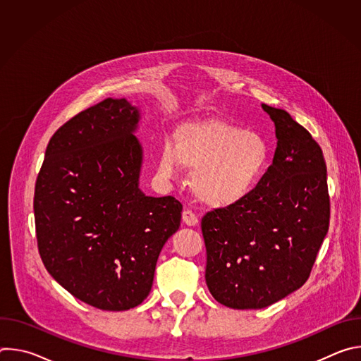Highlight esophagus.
Wrapping results in <instances>:
<instances>
[{"label":"esophagus","instance_id":"obj_1","mask_svg":"<svg viewBox=\"0 0 361 361\" xmlns=\"http://www.w3.org/2000/svg\"><path fill=\"white\" fill-rule=\"evenodd\" d=\"M183 221L188 227H194V226L198 224V217L191 210H184L183 212Z\"/></svg>","mask_w":361,"mask_h":361}]
</instances>
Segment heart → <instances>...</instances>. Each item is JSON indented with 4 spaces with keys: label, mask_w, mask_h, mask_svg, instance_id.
Here are the masks:
<instances>
[{
    "label": "heart",
    "mask_w": 361,
    "mask_h": 361,
    "mask_svg": "<svg viewBox=\"0 0 361 361\" xmlns=\"http://www.w3.org/2000/svg\"><path fill=\"white\" fill-rule=\"evenodd\" d=\"M270 161L267 140L220 118L184 123L159 154V173L176 177L191 169L190 185L204 204L230 209L259 187Z\"/></svg>",
    "instance_id": "heart-1"
}]
</instances>
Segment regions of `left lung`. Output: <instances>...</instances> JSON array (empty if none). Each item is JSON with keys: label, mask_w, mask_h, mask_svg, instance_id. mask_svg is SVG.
<instances>
[{"label": "left lung", "mask_w": 361, "mask_h": 361, "mask_svg": "<svg viewBox=\"0 0 361 361\" xmlns=\"http://www.w3.org/2000/svg\"><path fill=\"white\" fill-rule=\"evenodd\" d=\"M276 126L273 164L241 204L205 214V283L230 308H264L310 276L329 231L327 169L312 134L281 109L262 104Z\"/></svg>", "instance_id": "1"}]
</instances>
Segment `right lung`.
Masks as SVG:
<instances>
[{
    "instance_id": "1",
    "label": "right lung",
    "mask_w": 361,
    "mask_h": 361,
    "mask_svg": "<svg viewBox=\"0 0 361 361\" xmlns=\"http://www.w3.org/2000/svg\"><path fill=\"white\" fill-rule=\"evenodd\" d=\"M140 110L106 98L51 137L35 183L38 251L47 271L78 300L107 312L141 304L183 205L140 188Z\"/></svg>"
}]
</instances>
